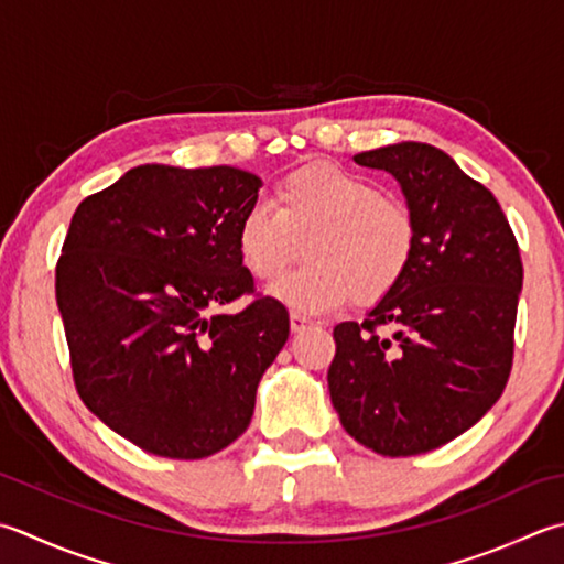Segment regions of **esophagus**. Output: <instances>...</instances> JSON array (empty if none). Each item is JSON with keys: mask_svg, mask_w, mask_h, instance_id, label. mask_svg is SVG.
<instances>
[{"mask_svg": "<svg viewBox=\"0 0 564 564\" xmlns=\"http://www.w3.org/2000/svg\"><path fill=\"white\" fill-rule=\"evenodd\" d=\"M313 323L301 313H291V333H303V329L311 327Z\"/></svg>", "mask_w": 564, "mask_h": 564, "instance_id": "1", "label": "esophagus"}]
</instances>
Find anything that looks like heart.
<instances>
[{"label":"heart","mask_w":564,"mask_h":564,"mask_svg":"<svg viewBox=\"0 0 564 564\" xmlns=\"http://www.w3.org/2000/svg\"><path fill=\"white\" fill-rule=\"evenodd\" d=\"M415 247L413 209L333 163L285 175L273 207L251 205L237 227L239 259L261 283L279 281L305 251V267L271 289L275 301L301 313L333 311L349 297L379 303L403 281Z\"/></svg>","instance_id":"heart-1"}]
</instances>
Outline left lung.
Returning a JSON list of instances; mask_svg holds the SVG:
<instances>
[{"label":"left lung","instance_id":"8db88e82","mask_svg":"<svg viewBox=\"0 0 564 564\" xmlns=\"http://www.w3.org/2000/svg\"><path fill=\"white\" fill-rule=\"evenodd\" d=\"M355 161L399 181L417 247L403 281L361 325L335 327L329 399L364 447L383 457L423 455L467 433L501 399L513 364L521 253L496 197L445 151L401 141Z\"/></svg>","mask_w":564,"mask_h":564}]
</instances>
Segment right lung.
<instances>
[{"instance_id": "add662e5", "label": "right lung", "mask_w": 564, "mask_h": 564, "mask_svg": "<svg viewBox=\"0 0 564 564\" xmlns=\"http://www.w3.org/2000/svg\"><path fill=\"white\" fill-rule=\"evenodd\" d=\"M253 173L147 163L70 219L55 301L75 389L99 421L159 457L203 459L251 423L257 389L289 339V313L257 297L237 227Z\"/></svg>"}]
</instances>
